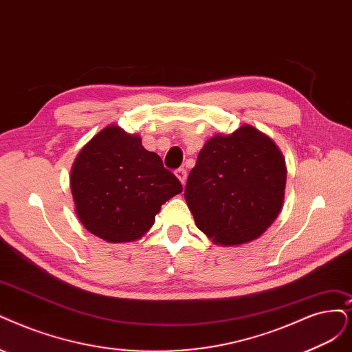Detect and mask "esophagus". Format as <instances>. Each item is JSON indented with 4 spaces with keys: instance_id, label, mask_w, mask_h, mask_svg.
<instances>
[{
    "instance_id": "esophagus-1",
    "label": "esophagus",
    "mask_w": 352,
    "mask_h": 352,
    "mask_svg": "<svg viewBox=\"0 0 352 352\" xmlns=\"http://www.w3.org/2000/svg\"><path fill=\"white\" fill-rule=\"evenodd\" d=\"M175 175H177V178L181 181V184H186V181H187V171L184 168H178L177 171H175Z\"/></svg>"
}]
</instances>
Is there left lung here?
<instances>
[{"mask_svg":"<svg viewBox=\"0 0 352 352\" xmlns=\"http://www.w3.org/2000/svg\"><path fill=\"white\" fill-rule=\"evenodd\" d=\"M287 168L278 146L243 124L204 143L186 186L194 222L213 243L236 246L258 239L284 203Z\"/></svg>","mask_w":352,"mask_h":352,"instance_id":"left-lung-1","label":"left lung"}]
</instances>
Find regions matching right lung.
Here are the masks:
<instances>
[{"label": "right lung", "mask_w": 352, "mask_h": 352, "mask_svg": "<svg viewBox=\"0 0 352 352\" xmlns=\"http://www.w3.org/2000/svg\"><path fill=\"white\" fill-rule=\"evenodd\" d=\"M69 184L80 222L111 243L145 236L161 206L183 191L158 153L116 124L100 130L76 155Z\"/></svg>", "instance_id": "add662e5"}]
</instances>
